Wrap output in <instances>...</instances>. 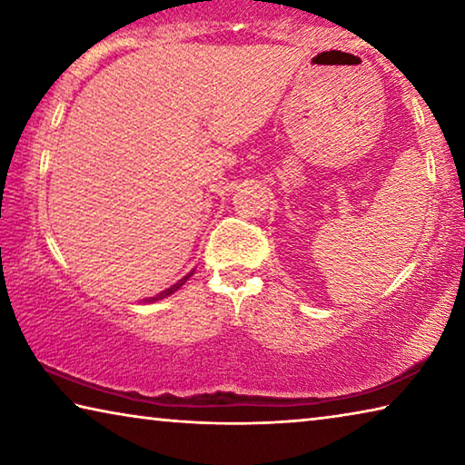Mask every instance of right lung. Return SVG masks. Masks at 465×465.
I'll return each instance as SVG.
<instances>
[{"label":"right lung","instance_id":"right-lung-1","mask_svg":"<svg viewBox=\"0 0 465 465\" xmlns=\"http://www.w3.org/2000/svg\"><path fill=\"white\" fill-rule=\"evenodd\" d=\"M191 274H193V272H191ZM191 274H186V277H184V279H180V281L176 282V285H172L170 289H166V291H162V293H157L155 297H149V299H147V302H157V299H163V297H168V295H172V293H174V291H178L180 287H183V285H184V282H186V279H188V277H191Z\"/></svg>","mask_w":465,"mask_h":465}]
</instances>
